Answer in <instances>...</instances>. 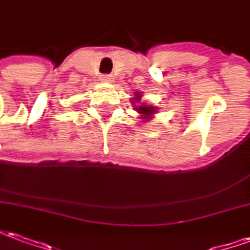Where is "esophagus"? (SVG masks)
I'll return each instance as SVG.
<instances>
[{
	"label": "esophagus",
	"mask_w": 250,
	"mask_h": 250,
	"mask_svg": "<svg viewBox=\"0 0 250 250\" xmlns=\"http://www.w3.org/2000/svg\"><path fill=\"white\" fill-rule=\"evenodd\" d=\"M100 80L103 83H112L114 82V76H112V75H102V76H100Z\"/></svg>",
	"instance_id": "1"
}]
</instances>
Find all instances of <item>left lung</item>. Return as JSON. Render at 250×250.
<instances>
[{"label":"left lung","instance_id":"8db88e82","mask_svg":"<svg viewBox=\"0 0 250 250\" xmlns=\"http://www.w3.org/2000/svg\"><path fill=\"white\" fill-rule=\"evenodd\" d=\"M134 95H135V96L131 99V103L134 104V109L139 114L138 119H141L142 122H148V120H151L152 118H154V115L158 112L157 107H155V105H151V104L145 103V102H141L142 96H143L142 92H138V91H136Z\"/></svg>","mask_w":250,"mask_h":250}]
</instances>
